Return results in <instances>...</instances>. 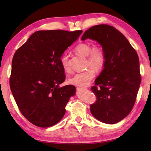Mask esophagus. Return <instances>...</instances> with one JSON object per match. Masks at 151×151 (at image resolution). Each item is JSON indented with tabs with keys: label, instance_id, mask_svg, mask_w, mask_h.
I'll return each mask as SVG.
<instances>
[{
	"label": "esophagus",
	"instance_id": "obj_1",
	"mask_svg": "<svg viewBox=\"0 0 151 151\" xmlns=\"http://www.w3.org/2000/svg\"><path fill=\"white\" fill-rule=\"evenodd\" d=\"M76 89H77L78 90H84V89H86V88H80V87H77Z\"/></svg>",
	"mask_w": 151,
	"mask_h": 151
}]
</instances>
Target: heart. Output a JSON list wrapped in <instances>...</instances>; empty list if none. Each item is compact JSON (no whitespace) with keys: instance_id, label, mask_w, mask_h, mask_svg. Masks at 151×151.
Returning a JSON list of instances; mask_svg holds the SVG:
<instances>
[{"instance_id":"obj_1","label":"heart","mask_w":151,"mask_h":151,"mask_svg":"<svg viewBox=\"0 0 151 151\" xmlns=\"http://www.w3.org/2000/svg\"><path fill=\"white\" fill-rule=\"evenodd\" d=\"M75 50L81 55L87 57L86 67L88 70L76 73L70 78V84L84 87L90 84L95 76V71H100L104 69L106 62V54L103 47L101 45L92 46L88 43H81L75 47ZM60 63L64 72L71 71L69 64V55L64 53L60 58Z\"/></svg>"}]
</instances>
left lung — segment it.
<instances>
[{
  "label": "left lung",
  "instance_id": "8db88e82",
  "mask_svg": "<svg viewBox=\"0 0 151 151\" xmlns=\"http://www.w3.org/2000/svg\"><path fill=\"white\" fill-rule=\"evenodd\" d=\"M88 38L100 43L106 54L104 69L91 88L97 101L90 105V111L102 123H117L135 104L141 83L138 56L124 35L110 25L89 28L82 40Z\"/></svg>",
  "mask_w": 151,
  "mask_h": 151
}]
</instances>
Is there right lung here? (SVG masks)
<instances>
[{
	"instance_id": "right-lung-1",
	"label": "right lung",
	"mask_w": 151,
	"mask_h": 151,
	"mask_svg": "<svg viewBox=\"0 0 151 151\" xmlns=\"http://www.w3.org/2000/svg\"><path fill=\"white\" fill-rule=\"evenodd\" d=\"M82 32L37 31L14 54L9 78L12 95L23 116L37 127L58 123L75 94L73 85L59 87L65 80L60 58Z\"/></svg>"
}]
</instances>
